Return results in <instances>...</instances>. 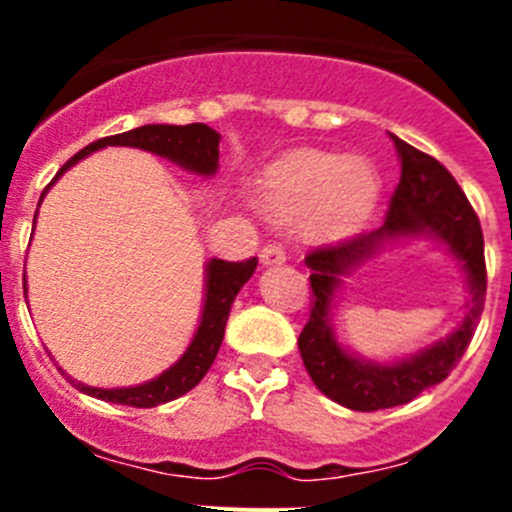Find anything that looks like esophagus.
<instances>
[{
  "label": "esophagus",
  "mask_w": 512,
  "mask_h": 512,
  "mask_svg": "<svg viewBox=\"0 0 512 512\" xmlns=\"http://www.w3.org/2000/svg\"><path fill=\"white\" fill-rule=\"evenodd\" d=\"M261 261H264L266 266L282 264V261H287V248H284L282 243H277V241L266 243V246L261 248Z\"/></svg>",
  "instance_id": "1"
}]
</instances>
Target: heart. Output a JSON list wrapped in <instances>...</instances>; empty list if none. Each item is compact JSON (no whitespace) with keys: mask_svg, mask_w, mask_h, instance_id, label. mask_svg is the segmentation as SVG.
<instances>
[{"mask_svg":"<svg viewBox=\"0 0 512 512\" xmlns=\"http://www.w3.org/2000/svg\"><path fill=\"white\" fill-rule=\"evenodd\" d=\"M261 192L269 210L302 215L307 233L333 241L364 223L379 197V179L364 158L297 148L269 166Z\"/></svg>","mask_w":512,"mask_h":512,"instance_id":"1","label":"heart"}]
</instances>
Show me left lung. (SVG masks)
I'll return each mask as SVG.
<instances>
[{"mask_svg":"<svg viewBox=\"0 0 512 512\" xmlns=\"http://www.w3.org/2000/svg\"><path fill=\"white\" fill-rule=\"evenodd\" d=\"M395 146L402 166L400 184L392 192L390 210L382 228L359 233L341 243L320 246L305 256L312 297L310 318L297 341L302 361L323 395L336 400L343 408L361 410V413L405 405L423 390L443 382L467 351L479 315L485 310V238L477 212L446 166L400 138H395ZM418 232L441 237L468 271V318L454 337L408 362L382 367L348 357L335 343L327 325L329 302L340 281L337 277L363 263L384 240Z\"/></svg>","mask_w":512,"mask_h":512,"instance_id":"obj_1","label":"left lung"}]
</instances>
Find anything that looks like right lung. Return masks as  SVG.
<instances>
[{
  "mask_svg": "<svg viewBox=\"0 0 512 512\" xmlns=\"http://www.w3.org/2000/svg\"><path fill=\"white\" fill-rule=\"evenodd\" d=\"M104 146L143 148V151L169 158L174 164L184 166L189 171H197L202 176L215 174L217 158H220V135L212 128H207L205 122H192V125H143V128L128 130V133L107 135V138H99L94 143H89L87 148H81L76 156H71L61 166V171L53 176V182H56L63 171L71 169L76 161H81L84 156H89V153L99 151ZM48 187L43 189L40 200L45 197ZM256 264H259L256 256L246 261L212 259L207 264V295L200 328L194 333V341L189 343L182 359L176 361L171 369H166L161 377L151 379L146 384H138V387H122V390H99V387H87V384L74 382V379H69V382L74 384L76 390L87 392V395L107 402H117V405H130V408H156L161 402L187 395L192 387H197L202 382V377L207 374L212 361H215L217 351H220V343H223L225 323H228L235 295L251 279Z\"/></svg>",
  "mask_w": 512,
  "mask_h": 512,
  "instance_id": "add662e5",
  "label": "right lung"
}]
</instances>
